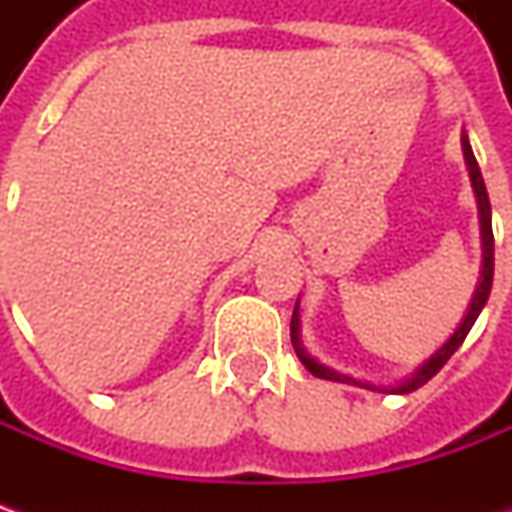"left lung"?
Instances as JSON below:
<instances>
[{
    "mask_svg": "<svg viewBox=\"0 0 512 512\" xmlns=\"http://www.w3.org/2000/svg\"><path fill=\"white\" fill-rule=\"evenodd\" d=\"M462 148H464V162H467V170H470V182H473V190H476V199H479V222H482V247H484V265H482V282L476 287V296H473V302H470V310H467V316H464L462 327L450 336V342L444 344L442 350H436L427 362L413 373V379H407L399 387H393V393H410V390H419L424 382H430L439 370H442L447 359L462 347L464 336L470 333V327L473 322L479 319V313H482L484 302H487V296H490V287H493V225H490V199H487V187H484L482 179V170H479V162H476V156H473V148H470V142H467V136H462ZM290 339H293V347H296V356L302 359L307 370L313 373V376H319V379H330V382H353L359 384L356 379H350V376H344V373H336V370H330L325 364H319L316 359H310L307 356V350L302 347V339H299V305L293 310V319H290ZM367 387V384H362ZM376 390V387H373ZM384 390V387H382Z\"/></svg>",
    "mask_w": 512,
    "mask_h": 512,
    "instance_id": "left-lung-1",
    "label": "left lung"
}]
</instances>
